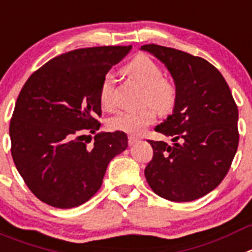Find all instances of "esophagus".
I'll list each match as a JSON object with an SVG mask.
<instances>
[{
  "mask_svg": "<svg viewBox=\"0 0 252 252\" xmlns=\"http://www.w3.org/2000/svg\"><path fill=\"white\" fill-rule=\"evenodd\" d=\"M137 141H138L137 137H135V136H128V145H130V146L135 145Z\"/></svg>",
  "mask_w": 252,
  "mask_h": 252,
  "instance_id": "obj_1",
  "label": "esophagus"
}]
</instances>
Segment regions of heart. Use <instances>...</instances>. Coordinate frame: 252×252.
I'll return each instance as SVG.
<instances>
[{
	"label": "heart",
	"mask_w": 252,
	"mask_h": 252,
	"mask_svg": "<svg viewBox=\"0 0 252 252\" xmlns=\"http://www.w3.org/2000/svg\"><path fill=\"white\" fill-rule=\"evenodd\" d=\"M124 71L138 81L145 87L142 102L145 106L138 110H120L108 120V127L114 131H122L128 135H140L145 128L154 124L156 112L170 114L177 102V86L174 81L163 76V70L158 62L147 55H140L125 66ZM115 77L106 73L100 85V101L103 107L114 105Z\"/></svg>",
	"instance_id": "b5f03b06"
}]
</instances>
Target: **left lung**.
Returning a JSON list of instances; mask_svg holds the SVG:
<instances>
[{
    "label": "left lung",
    "mask_w": 252,
    "mask_h": 252,
    "mask_svg": "<svg viewBox=\"0 0 252 252\" xmlns=\"http://www.w3.org/2000/svg\"><path fill=\"white\" fill-rule=\"evenodd\" d=\"M165 63L179 96L170 115L155 130L172 145L149 140L154 150L145 168L150 188L175 202L211 192L227 175L239 146V111L220 71L202 57L155 43L144 45Z\"/></svg>",
    "instance_id": "8db88e82"
}]
</instances>
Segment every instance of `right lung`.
Wrapping results in <instances>:
<instances>
[{
    "label": "right lung",
    "mask_w": 252,
    "mask_h": 252,
    "mask_svg": "<svg viewBox=\"0 0 252 252\" xmlns=\"http://www.w3.org/2000/svg\"><path fill=\"white\" fill-rule=\"evenodd\" d=\"M131 46L78 48L46 62L24 85L10 122L13 162L31 192L59 209L100 190L108 162L127 147L122 131L100 128V85ZM90 137V136H89Z\"/></svg>",
    "instance_id": "1"
}]
</instances>
